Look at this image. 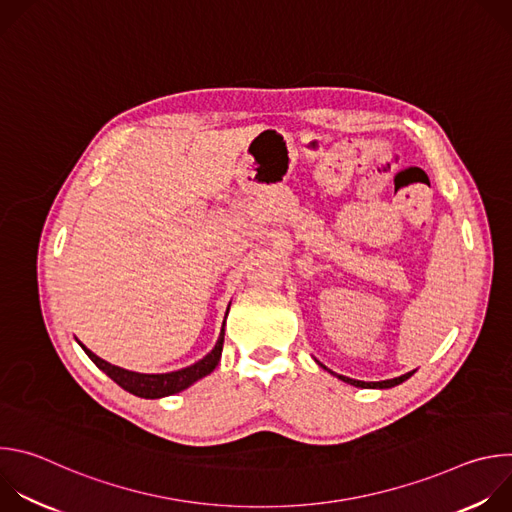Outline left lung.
<instances>
[{
    "label": "left lung",
    "instance_id": "8db88e82",
    "mask_svg": "<svg viewBox=\"0 0 512 512\" xmlns=\"http://www.w3.org/2000/svg\"><path fill=\"white\" fill-rule=\"evenodd\" d=\"M415 371L403 375V377H397V379H389V381H379V383H364V381H356V379H350V377H342V375H336L340 381L348 383V385H354V387H360V389H391L395 385H401L403 381H407Z\"/></svg>",
    "mask_w": 512,
    "mask_h": 512
}]
</instances>
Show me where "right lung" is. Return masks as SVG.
Returning a JSON list of instances; mask_svg holds the SVG:
<instances>
[{
    "instance_id": "obj_1",
    "label": "right lung",
    "mask_w": 512,
    "mask_h": 512,
    "mask_svg": "<svg viewBox=\"0 0 512 512\" xmlns=\"http://www.w3.org/2000/svg\"><path fill=\"white\" fill-rule=\"evenodd\" d=\"M223 342H225V328L221 332V338L216 340L214 348L198 362H194L192 367L174 371V373H164V375H141V373H133V371H125L115 367V364H109L107 360L99 358L97 354H93L89 348H85V352L89 354V358L97 364V367L111 377L121 389L143 397V399H160V397H168L174 393H180L184 389H188L192 383H196L198 379L210 375L214 371V367L221 360V352H223Z\"/></svg>"
}]
</instances>
